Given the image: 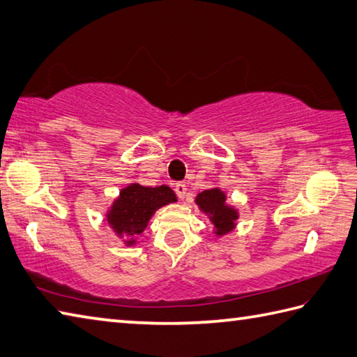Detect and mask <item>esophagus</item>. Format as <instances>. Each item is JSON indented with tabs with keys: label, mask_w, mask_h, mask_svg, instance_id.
<instances>
[{
	"label": "esophagus",
	"mask_w": 357,
	"mask_h": 357,
	"mask_svg": "<svg viewBox=\"0 0 357 357\" xmlns=\"http://www.w3.org/2000/svg\"><path fill=\"white\" fill-rule=\"evenodd\" d=\"M174 193H176V197H178L179 199H184L185 195H187V187H185V184L178 183L176 185H174Z\"/></svg>",
	"instance_id": "obj_1"
}]
</instances>
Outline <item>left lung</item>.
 Listing matches in <instances>:
<instances>
[{"label":"left lung","instance_id":"obj_1","mask_svg":"<svg viewBox=\"0 0 357 357\" xmlns=\"http://www.w3.org/2000/svg\"><path fill=\"white\" fill-rule=\"evenodd\" d=\"M195 202L212 221V225L215 226V234L218 236L226 235L235 229L236 220H238V211L227 204L226 193L220 188H208V190L201 192Z\"/></svg>","mask_w":357,"mask_h":357}]
</instances>
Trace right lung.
<instances>
[{
    "label": "right lung",
    "mask_w": 357,
    "mask_h": 357,
    "mask_svg": "<svg viewBox=\"0 0 357 357\" xmlns=\"http://www.w3.org/2000/svg\"><path fill=\"white\" fill-rule=\"evenodd\" d=\"M176 202V195L169 185L144 187L130 184L121 190L119 198L107 213V220L117 236L127 238L125 244L132 246L135 236L142 234L158 208Z\"/></svg>",
    "instance_id": "right-lung-1"
}]
</instances>
